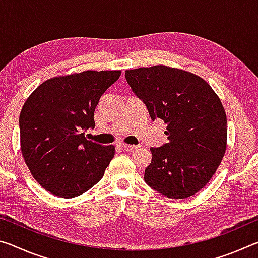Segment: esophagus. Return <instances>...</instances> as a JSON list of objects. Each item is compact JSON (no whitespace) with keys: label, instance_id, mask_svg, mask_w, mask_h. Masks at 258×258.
Instances as JSON below:
<instances>
[{"label":"esophagus","instance_id":"obj_1","mask_svg":"<svg viewBox=\"0 0 258 258\" xmlns=\"http://www.w3.org/2000/svg\"><path fill=\"white\" fill-rule=\"evenodd\" d=\"M119 146L121 148H124L125 150H133V149H137V148H139V146H134V145H127V143H119Z\"/></svg>","mask_w":258,"mask_h":258}]
</instances>
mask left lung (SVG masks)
Here are the masks:
<instances>
[{
  "instance_id": "1",
  "label": "left lung",
  "mask_w": 258,
  "mask_h": 258,
  "mask_svg": "<svg viewBox=\"0 0 258 258\" xmlns=\"http://www.w3.org/2000/svg\"><path fill=\"white\" fill-rule=\"evenodd\" d=\"M125 78L151 119L167 124L168 142L150 149L146 183L173 199L197 194L225 154L228 130L221 100L203 78L161 64L126 71Z\"/></svg>"
}]
</instances>
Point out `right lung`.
<instances>
[{"instance_id": "right-lung-1", "label": "right lung", "mask_w": 258, "mask_h": 258, "mask_svg": "<svg viewBox=\"0 0 258 258\" xmlns=\"http://www.w3.org/2000/svg\"><path fill=\"white\" fill-rule=\"evenodd\" d=\"M120 71H86L47 80L26 100L19 117L20 145L35 180L52 195L73 198L101 180L115 147L85 138L94 110Z\"/></svg>"}]
</instances>
